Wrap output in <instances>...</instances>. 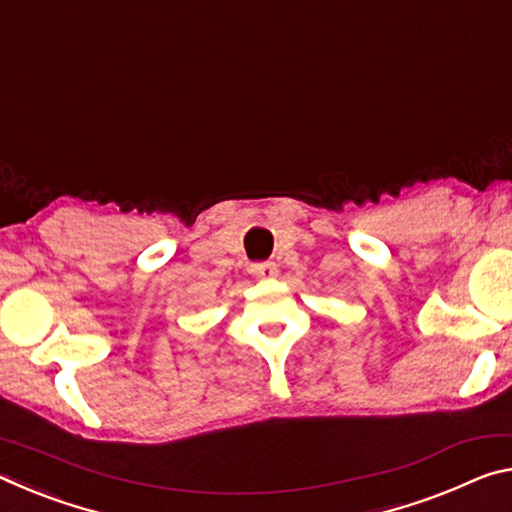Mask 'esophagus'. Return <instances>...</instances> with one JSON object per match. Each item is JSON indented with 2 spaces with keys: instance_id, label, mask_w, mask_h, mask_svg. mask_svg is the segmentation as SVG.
I'll return each mask as SVG.
<instances>
[{
  "instance_id": "obj_1",
  "label": "esophagus",
  "mask_w": 512,
  "mask_h": 512,
  "mask_svg": "<svg viewBox=\"0 0 512 512\" xmlns=\"http://www.w3.org/2000/svg\"><path fill=\"white\" fill-rule=\"evenodd\" d=\"M250 271L257 277H275L277 275V266L275 262H255L250 264Z\"/></svg>"
}]
</instances>
